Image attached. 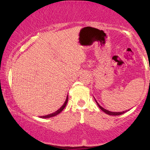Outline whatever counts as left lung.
I'll list each match as a JSON object with an SVG mask.
<instances>
[{"label": "left lung", "mask_w": 150, "mask_h": 150, "mask_svg": "<svg viewBox=\"0 0 150 150\" xmlns=\"http://www.w3.org/2000/svg\"><path fill=\"white\" fill-rule=\"evenodd\" d=\"M95 101H96V102H97V105H98V106H99V107L100 108V109H101V110H102V111H104V113H106V114H108V115H111V116H119V115L123 114V113H124L125 112H126V111H128H128H122V112H112V111H108V110L105 109V108H103L102 106H101L99 104V103L97 102V100H96V99H95Z\"/></svg>", "instance_id": "8db88e82"}]
</instances>
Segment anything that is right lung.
Returning <instances> with one entry per match:
<instances>
[{
	"label": "right lung",
	"mask_w": 150,
	"mask_h": 150,
	"mask_svg": "<svg viewBox=\"0 0 150 150\" xmlns=\"http://www.w3.org/2000/svg\"><path fill=\"white\" fill-rule=\"evenodd\" d=\"M68 95H67L66 99H65V101L64 104H63V106H62L61 107L59 108V109L57 110V111H55V112H53V113H51V114L46 115V116H40V118H51V117H53V116H57L58 114H59V113H61V111H63V109H64V108L65 107V106H66L67 103H68Z\"/></svg>",
	"instance_id": "right-lung-1"
}]
</instances>
